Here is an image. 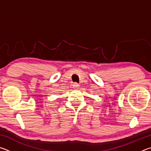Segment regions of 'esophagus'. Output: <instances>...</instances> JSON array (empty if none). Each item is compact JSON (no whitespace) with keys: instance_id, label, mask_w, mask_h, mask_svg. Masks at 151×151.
<instances>
[{"instance_id":"1","label":"esophagus","mask_w":151,"mask_h":151,"mask_svg":"<svg viewBox=\"0 0 151 151\" xmlns=\"http://www.w3.org/2000/svg\"><path fill=\"white\" fill-rule=\"evenodd\" d=\"M78 86H79V85H78V83H74V84H73V87L74 88H75V89H76L77 88H78Z\"/></svg>"}]
</instances>
